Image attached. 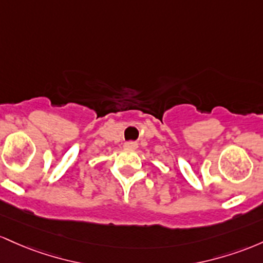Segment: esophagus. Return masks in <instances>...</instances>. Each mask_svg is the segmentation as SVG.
Here are the masks:
<instances>
[{
  "label": "esophagus",
  "instance_id": "esophagus-1",
  "mask_svg": "<svg viewBox=\"0 0 263 263\" xmlns=\"http://www.w3.org/2000/svg\"><path fill=\"white\" fill-rule=\"evenodd\" d=\"M124 147L128 150H135L138 147V144L134 143V141H126V143L124 144Z\"/></svg>",
  "mask_w": 263,
  "mask_h": 263
}]
</instances>
